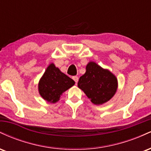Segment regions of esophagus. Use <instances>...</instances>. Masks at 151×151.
Listing matches in <instances>:
<instances>
[{"label":"esophagus","mask_w":151,"mask_h":151,"mask_svg":"<svg viewBox=\"0 0 151 151\" xmlns=\"http://www.w3.org/2000/svg\"><path fill=\"white\" fill-rule=\"evenodd\" d=\"M72 79H73V80L75 81V83L77 84L78 82V80H79V78H78L77 76H74V77H72Z\"/></svg>","instance_id":"obj_1"}]
</instances>
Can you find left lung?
Returning a JSON list of instances; mask_svg holds the SVG:
<instances>
[{"label": "left lung", "mask_w": 151, "mask_h": 151, "mask_svg": "<svg viewBox=\"0 0 151 151\" xmlns=\"http://www.w3.org/2000/svg\"><path fill=\"white\" fill-rule=\"evenodd\" d=\"M86 70L85 74L79 78L78 87L94 104H102L110 100L117 89L115 76L93 62L86 65Z\"/></svg>", "instance_id": "8db88e82"}]
</instances>
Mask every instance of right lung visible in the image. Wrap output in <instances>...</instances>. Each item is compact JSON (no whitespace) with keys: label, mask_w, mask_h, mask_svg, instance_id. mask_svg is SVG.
Instances as JSON below:
<instances>
[{"label":"right lung","mask_w":151,"mask_h":151,"mask_svg":"<svg viewBox=\"0 0 151 151\" xmlns=\"http://www.w3.org/2000/svg\"><path fill=\"white\" fill-rule=\"evenodd\" d=\"M74 84V81L51 64L43 74L38 85L40 94L45 100L55 103L60 95Z\"/></svg>","instance_id":"right-lung-1"}]
</instances>
